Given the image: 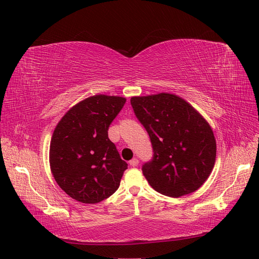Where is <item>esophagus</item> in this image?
I'll use <instances>...</instances> for the list:
<instances>
[{
	"instance_id": "esophagus-1",
	"label": "esophagus",
	"mask_w": 259,
	"mask_h": 259,
	"mask_svg": "<svg viewBox=\"0 0 259 259\" xmlns=\"http://www.w3.org/2000/svg\"><path fill=\"white\" fill-rule=\"evenodd\" d=\"M130 165L131 166H137L138 165V160L136 159V158H134V159H132L131 161H130Z\"/></svg>"
}]
</instances>
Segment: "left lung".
Wrapping results in <instances>:
<instances>
[{"mask_svg": "<svg viewBox=\"0 0 259 259\" xmlns=\"http://www.w3.org/2000/svg\"><path fill=\"white\" fill-rule=\"evenodd\" d=\"M131 104L153 148L152 160L143 165L149 185L171 198L198 190L216 161V140L207 121L174 94L135 96Z\"/></svg>", "mask_w": 259, "mask_h": 259, "instance_id": "1", "label": "left lung"}]
</instances>
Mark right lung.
<instances>
[{"label":"right lung","instance_id":"right-lung-1","mask_svg":"<svg viewBox=\"0 0 259 259\" xmlns=\"http://www.w3.org/2000/svg\"><path fill=\"white\" fill-rule=\"evenodd\" d=\"M125 101L120 96L94 95L68 110L55 127L51 170L72 199L95 204L119 188L127 163L109 139L108 130Z\"/></svg>","mask_w":259,"mask_h":259}]
</instances>
